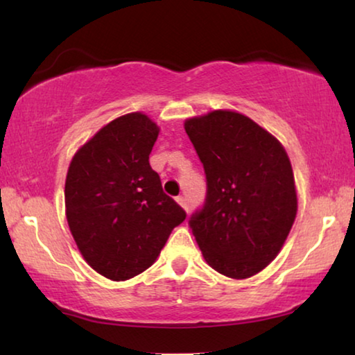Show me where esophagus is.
<instances>
[{"instance_id": "obj_1", "label": "esophagus", "mask_w": 355, "mask_h": 355, "mask_svg": "<svg viewBox=\"0 0 355 355\" xmlns=\"http://www.w3.org/2000/svg\"><path fill=\"white\" fill-rule=\"evenodd\" d=\"M176 201H178V203H179V205H181V206H182V208H184L185 211H187V212H189V203H187V198H184V196H178V198H176Z\"/></svg>"}]
</instances>
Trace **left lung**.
<instances>
[{
	"label": "left lung",
	"instance_id": "left-lung-1",
	"mask_svg": "<svg viewBox=\"0 0 355 355\" xmlns=\"http://www.w3.org/2000/svg\"><path fill=\"white\" fill-rule=\"evenodd\" d=\"M185 133L203 163L205 206L189 225L211 268L233 279L276 259L297 216L291 160L275 136L236 111L187 119Z\"/></svg>",
	"mask_w": 355,
	"mask_h": 355
}]
</instances>
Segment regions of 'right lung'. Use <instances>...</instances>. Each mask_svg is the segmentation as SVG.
<instances>
[{
  "mask_svg": "<svg viewBox=\"0 0 355 355\" xmlns=\"http://www.w3.org/2000/svg\"><path fill=\"white\" fill-rule=\"evenodd\" d=\"M160 128L143 112L105 125L76 152L64 182L67 220L87 263L127 281L154 263L185 211L162 189L149 154Z\"/></svg>",
  "mask_w": 355,
  "mask_h": 355,
  "instance_id": "1",
  "label": "right lung"
}]
</instances>
